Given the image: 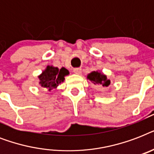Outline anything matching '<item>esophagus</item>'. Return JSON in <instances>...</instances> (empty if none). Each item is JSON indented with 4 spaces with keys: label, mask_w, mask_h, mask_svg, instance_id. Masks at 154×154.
<instances>
[{
    "label": "esophagus",
    "mask_w": 154,
    "mask_h": 154,
    "mask_svg": "<svg viewBox=\"0 0 154 154\" xmlns=\"http://www.w3.org/2000/svg\"><path fill=\"white\" fill-rule=\"evenodd\" d=\"M73 72L76 74H81L82 73V69L81 68H75L73 69Z\"/></svg>",
    "instance_id": "obj_1"
}]
</instances>
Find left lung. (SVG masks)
I'll use <instances>...</instances> for the list:
<instances>
[{
  "mask_svg": "<svg viewBox=\"0 0 154 154\" xmlns=\"http://www.w3.org/2000/svg\"><path fill=\"white\" fill-rule=\"evenodd\" d=\"M87 78L90 80L94 84L100 85L103 87L109 86L110 84V81L106 78V76L98 71H94L91 73H89L87 76Z\"/></svg>",
  "mask_w": 154,
  "mask_h": 154,
  "instance_id": "8db88e82",
  "label": "left lung"
}]
</instances>
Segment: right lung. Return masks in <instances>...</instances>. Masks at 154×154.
Wrapping results in <instances>:
<instances>
[{
	"label": "right lung",
	"mask_w": 154,
	"mask_h": 154,
	"mask_svg": "<svg viewBox=\"0 0 154 154\" xmlns=\"http://www.w3.org/2000/svg\"><path fill=\"white\" fill-rule=\"evenodd\" d=\"M69 74V71L65 68L59 69L57 67L48 66L47 69L39 76L40 84L45 89L52 90L56 89L65 80V76Z\"/></svg>",
	"instance_id": "1"
}]
</instances>
